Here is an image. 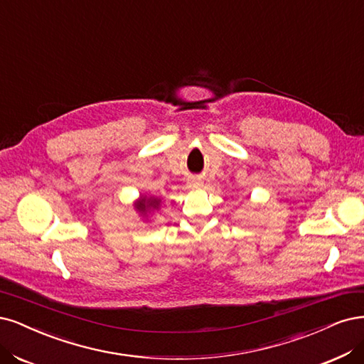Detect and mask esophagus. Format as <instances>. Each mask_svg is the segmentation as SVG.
<instances>
[{"mask_svg": "<svg viewBox=\"0 0 364 364\" xmlns=\"http://www.w3.org/2000/svg\"><path fill=\"white\" fill-rule=\"evenodd\" d=\"M191 186L193 188H200V186H203V182H202V179H197V178H194V179H191Z\"/></svg>", "mask_w": 364, "mask_h": 364, "instance_id": "34e87169", "label": "esophagus"}]
</instances>
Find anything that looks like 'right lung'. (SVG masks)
<instances>
[{"instance_id": "obj_1", "label": "right lung", "mask_w": 364, "mask_h": 364, "mask_svg": "<svg viewBox=\"0 0 364 364\" xmlns=\"http://www.w3.org/2000/svg\"><path fill=\"white\" fill-rule=\"evenodd\" d=\"M158 203H159V200H146V198H141V202L136 205V209L141 210L143 214H146L149 208H152V206L155 208V206H158Z\"/></svg>"}]
</instances>
